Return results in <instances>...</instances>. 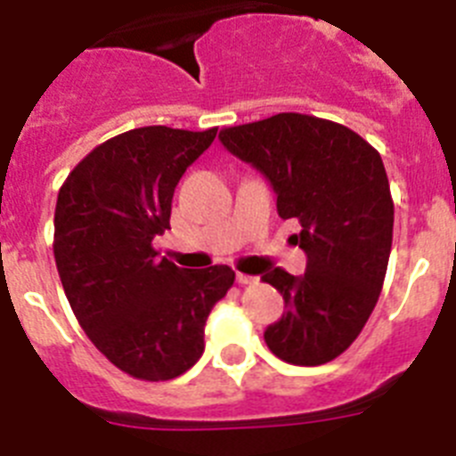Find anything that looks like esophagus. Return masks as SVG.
Here are the masks:
<instances>
[{
  "instance_id": "34e87169",
  "label": "esophagus",
  "mask_w": 456,
  "mask_h": 456,
  "mask_svg": "<svg viewBox=\"0 0 456 456\" xmlns=\"http://www.w3.org/2000/svg\"><path fill=\"white\" fill-rule=\"evenodd\" d=\"M237 283H240V285H253V283H257V276H248V273L237 272Z\"/></svg>"
}]
</instances>
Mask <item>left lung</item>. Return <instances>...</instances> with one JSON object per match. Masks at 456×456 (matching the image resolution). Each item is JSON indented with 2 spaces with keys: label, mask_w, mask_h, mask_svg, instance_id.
I'll use <instances>...</instances> for the list:
<instances>
[{
  "label": "left lung",
  "mask_w": 456,
  "mask_h": 456,
  "mask_svg": "<svg viewBox=\"0 0 456 456\" xmlns=\"http://www.w3.org/2000/svg\"><path fill=\"white\" fill-rule=\"evenodd\" d=\"M219 139L269 180L278 216L301 225L292 241L308 257L304 276H263L288 308L265 342L285 363H329L363 331L388 269L395 208L381 155L345 125L305 114L225 127Z\"/></svg>",
  "instance_id": "8db88e82"
}]
</instances>
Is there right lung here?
<instances>
[{"instance_id":"right-lung-1","label":"right lung","mask_w":456,"mask_h":456,"mask_svg":"<svg viewBox=\"0 0 456 456\" xmlns=\"http://www.w3.org/2000/svg\"><path fill=\"white\" fill-rule=\"evenodd\" d=\"M151 125L93 148L59 189L54 260L70 308L118 370L143 381L187 372L209 310L235 283L225 265L180 269L152 241L171 228L175 184L215 141Z\"/></svg>"}]
</instances>
